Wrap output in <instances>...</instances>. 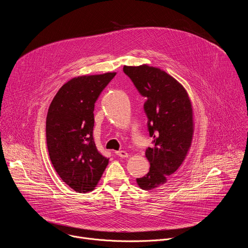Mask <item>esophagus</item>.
<instances>
[{
	"label": "esophagus",
	"instance_id": "esophagus-1",
	"mask_svg": "<svg viewBox=\"0 0 248 248\" xmlns=\"http://www.w3.org/2000/svg\"><path fill=\"white\" fill-rule=\"evenodd\" d=\"M116 155H118L121 158H127L128 157V153L125 151H116L115 152Z\"/></svg>",
	"mask_w": 248,
	"mask_h": 248
}]
</instances>
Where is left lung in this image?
Returning a JSON list of instances; mask_svg holds the SVG:
<instances>
[{
	"label": "left lung",
	"instance_id": "1",
	"mask_svg": "<svg viewBox=\"0 0 248 248\" xmlns=\"http://www.w3.org/2000/svg\"><path fill=\"white\" fill-rule=\"evenodd\" d=\"M124 73L147 98L144 112L153 146L145 156L150 169L136 182L140 188L150 190L166 184L187 155L193 135L192 106L184 86L160 68L124 65Z\"/></svg>",
	"mask_w": 248,
	"mask_h": 248
}]
</instances>
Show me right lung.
I'll list each match as a JSON object with an SVG mask.
<instances>
[{
    "label": "right lung",
    "mask_w": 248,
    "mask_h": 248,
    "mask_svg": "<svg viewBox=\"0 0 248 248\" xmlns=\"http://www.w3.org/2000/svg\"><path fill=\"white\" fill-rule=\"evenodd\" d=\"M116 73L75 78L54 97L46 119L49 156L60 178L77 192L92 191L109 159L93 138L95 102Z\"/></svg>",
    "instance_id": "right-lung-1"
}]
</instances>
